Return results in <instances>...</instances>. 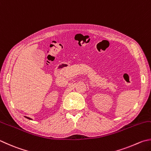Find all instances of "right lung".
I'll use <instances>...</instances> for the list:
<instances>
[{
	"instance_id": "add662e5",
	"label": "right lung",
	"mask_w": 151,
	"mask_h": 151,
	"mask_svg": "<svg viewBox=\"0 0 151 151\" xmlns=\"http://www.w3.org/2000/svg\"><path fill=\"white\" fill-rule=\"evenodd\" d=\"M25 117L26 118H27V119H29V120H32V119H31V118H29V117H26V116H25Z\"/></svg>"
}]
</instances>
